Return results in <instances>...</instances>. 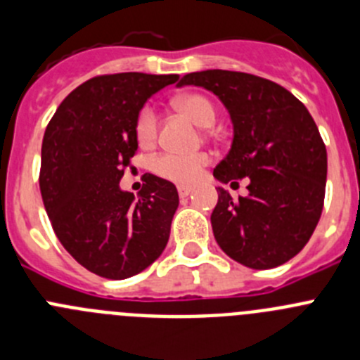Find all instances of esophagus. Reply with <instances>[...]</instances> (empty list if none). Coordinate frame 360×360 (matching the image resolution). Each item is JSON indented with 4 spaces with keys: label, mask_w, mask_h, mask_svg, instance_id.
<instances>
[{
    "label": "esophagus",
    "mask_w": 360,
    "mask_h": 360,
    "mask_svg": "<svg viewBox=\"0 0 360 360\" xmlns=\"http://www.w3.org/2000/svg\"><path fill=\"white\" fill-rule=\"evenodd\" d=\"M177 191H179V197H188L191 191H193V188L186 186V184H179V186H177Z\"/></svg>",
    "instance_id": "obj_1"
}]
</instances>
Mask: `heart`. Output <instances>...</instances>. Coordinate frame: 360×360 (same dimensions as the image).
Instances as JSON below:
<instances>
[{"mask_svg":"<svg viewBox=\"0 0 360 360\" xmlns=\"http://www.w3.org/2000/svg\"><path fill=\"white\" fill-rule=\"evenodd\" d=\"M176 108L183 112L190 120L197 126H211L214 122V106L207 97L200 94H186L176 99ZM134 134L142 146H150L156 140L158 134V117L153 106H143L134 120ZM210 154L197 153V154H176V153H163L156 156L150 163L153 172L163 179L174 181L179 184L195 183L204 172V167L210 163Z\"/></svg>","mask_w":360,"mask_h":360,"instance_id":"1","label":"heart"}]
</instances>
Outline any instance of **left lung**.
<instances>
[{
	"mask_svg": "<svg viewBox=\"0 0 360 360\" xmlns=\"http://www.w3.org/2000/svg\"><path fill=\"white\" fill-rule=\"evenodd\" d=\"M218 96L233 120V146L213 176L220 183L248 177V195L233 200L218 188L213 234L231 259L268 270L295 257L323 211L327 149L304 103L270 79L236 70H200L177 86Z\"/></svg>",
	"mask_w": 360,
	"mask_h": 360,
	"instance_id": "1",
	"label": "left lung"
}]
</instances>
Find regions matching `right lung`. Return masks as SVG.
Returning a JSON list of instances; mask_svg holds the SVG:
<instances>
[{
    "label": "right lung",
    "instance_id": "1",
    "mask_svg": "<svg viewBox=\"0 0 360 360\" xmlns=\"http://www.w3.org/2000/svg\"><path fill=\"white\" fill-rule=\"evenodd\" d=\"M177 74H104L74 89L42 140L40 193L60 243L104 278L133 277L167 247L179 195L170 181L146 174L139 193L120 190L139 149L134 120Z\"/></svg>",
    "mask_w": 360,
    "mask_h": 360
}]
</instances>
